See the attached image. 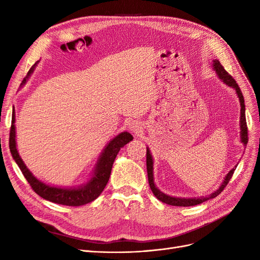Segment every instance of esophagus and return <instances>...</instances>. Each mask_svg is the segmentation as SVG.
<instances>
[{
    "label": "esophagus",
    "mask_w": 260,
    "mask_h": 260,
    "mask_svg": "<svg viewBox=\"0 0 260 260\" xmlns=\"http://www.w3.org/2000/svg\"><path fill=\"white\" fill-rule=\"evenodd\" d=\"M130 131H132L135 135H140L142 132V125H141L138 121H133L132 123H130L129 125Z\"/></svg>",
    "instance_id": "obj_1"
}]
</instances>
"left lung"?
Here are the masks:
<instances>
[{
  "instance_id": "8db88e82",
  "label": "left lung",
  "mask_w": 260,
  "mask_h": 260,
  "mask_svg": "<svg viewBox=\"0 0 260 260\" xmlns=\"http://www.w3.org/2000/svg\"><path fill=\"white\" fill-rule=\"evenodd\" d=\"M212 66H214L215 72L217 73L218 77L221 79L226 85L231 86L235 90L238 94V98L240 100V104H241V118H240V128H241V141L242 143L246 146L247 142H248V136H247V124H246V117H245V104H244V98L243 94L241 92L240 86L238 85L237 81H235L232 76L229 75V73L223 68V66L220 64V61L218 59L212 60ZM238 166V165H237ZM237 166L233 167V169H231L228 175L224 177L223 182L221 183V185L219 186V188L217 191H215L214 193H211L208 196H202V198H194V199H181V198H174V196H169L167 194H165L162 192H160L158 188L156 187L155 183H154V175H153V157L151 152H149V148L146 147V169H147V178H148V183L149 186H151V190L153 192V194L158 199L160 202L168 204V205H172V206H182V207H187V206H195L199 205V204H202L204 202H206L210 199L216 198L217 195H219L223 191V188L226 186V184L229 183L230 179L232 178L234 170L237 169Z\"/></svg>"
}]
</instances>
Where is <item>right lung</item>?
<instances>
[{
	"label": "right lung",
	"instance_id": "add662e5",
	"mask_svg": "<svg viewBox=\"0 0 260 260\" xmlns=\"http://www.w3.org/2000/svg\"><path fill=\"white\" fill-rule=\"evenodd\" d=\"M36 65L37 64H35L32 67H31V69L28 73V76L26 77V79L30 76V74L34 72ZM26 79L22 80L21 85L26 83ZM132 140H133V137L129 132H125V131L119 133L117 137H115L104 148L103 153H102V155L100 156L92 178L85 184H82L78 187H69V188L51 186L43 183L42 181L38 180L32 174H31L30 170L26 167V165L23 164L22 159L20 158L17 147H16V131H15V112L14 111L12 115V125H11V131H10V149H11L13 158L18 165V167L20 168L23 177L27 179L28 183L38 195H40L42 199L46 201L60 204V205L81 206V205H84V204L91 203L92 201L98 199L100 194L103 192L104 187L108 182L109 177H111L112 167L117 154L119 153L121 147H123Z\"/></svg>",
	"mask_w": 260,
	"mask_h": 260
}]
</instances>
